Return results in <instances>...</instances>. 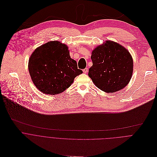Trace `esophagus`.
<instances>
[{"instance_id": "34e87169", "label": "esophagus", "mask_w": 157, "mask_h": 157, "mask_svg": "<svg viewBox=\"0 0 157 157\" xmlns=\"http://www.w3.org/2000/svg\"><path fill=\"white\" fill-rule=\"evenodd\" d=\"M88 68H85V69H84L83 70V72L85 73V74H86L87 72H88Z\"/></svg>"}]
</instances>
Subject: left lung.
I'll list each match as a JSON object with an SVG mask.
<instances>
[{
	"mask_svg": "<svg viewBox=\"0 0 157 157\" xmlns=\"http://www.w3.org/2000/svg\"><path fill=\"white\" fill-rule=\"evenodd\" d=\"M93 66L88 76L95 85L106 93H114L126 86L131 79L133 60L122 46L106 41L91 52Z\"/></svg>",
	"mask_w": 157,
	"mask_h": 157,
	"instance_id": "left-lung-1",
	"label": "left lung"
}]
</instances>
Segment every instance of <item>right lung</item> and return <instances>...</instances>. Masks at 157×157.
Segmentation results:
<instances>
[{
  "label": "right lung",
  "instance_id": "right-lung-1",
  "mask_svg": "<svg viewBox=\"0 0 157 157\" xmlns=\"http://www.w3.org/2000/svg\"><path fill=\"white\" fill-rule=\"evenodd\" d=\"M28 70L36 88L52 95L65 91L83 73L77 62L71 58L68 47L57 41L36 48L29 59Z\"/></svg>",
  "mask_w": 157,
  "mask_h": 157
}]
</instances>
